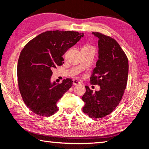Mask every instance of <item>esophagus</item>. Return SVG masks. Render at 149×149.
Instances as JSON below:
<instances>
[{
  "instance_id": "1",
  "label": "esophagus",
  "mask_w": 149,
  "mask_h": 149,
  "mask_svg": "<svg viewBox=\"0 0 149 149\" xmlns=\"http://www.w3.org/2000/svg\"><path fill=\"white\" fill-rule=\"evenodd\" d=\"M80 84V82L77 79H73V84L74 85H78Z\"/></svg>"
}]
</instances>
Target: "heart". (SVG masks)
Wrapping results in <instances>:
<instances>
[{
    "mask_svg": "<svg viewBox=\"0 0 149 149\" xmlns=\"http://www.w3.org/2000/svg\"><path fill=\"white\" fill-rule=\"evenodd\" d=\"M90 47V46H89V45H86L83 46V48H84V47Z\"/></svg>",
    "mask_w": 149,
    "mask_h": 149,
    "instance_id": "obj_1",
    "label": "heart"
}]
</instances>
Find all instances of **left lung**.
I'll return each mask as SVG.
<instances>
[{
    "label": "left lung",
    "instance_id": "obj_1",
    "mask_svg": "<svg viewBox=\"0 0 149 149\" xmlns=\"http://www.w3.org/2000/svg\"><path fill=\"white\" fill-rule=\"evenodd\" d=\"M92 34L99 39V59L90 79L91 83L99 85L100 90L93 92L85 86L83 111L90 118H100L113 112L121 100L127 86L129 63L115 40L100 33Z\"/></svg>",
    "mask_w": 149,
    "mask_h": 149
}]
</instances>
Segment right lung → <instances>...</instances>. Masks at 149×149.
Listing matches in <instances>:
<instances>
[{
  "mask_svg": "<svg viewBox=\"0 0 149 149\" xmlns=\"http://www.w3.org/2000/svg\"><path fill=\"white\" fill-rule=\"evenodd\" d=\"M83 33L49 31L28 42L21 51L17 66L19 90L31 111L50 116L58 111L57 102L72 86L71 79L52 83V70L64 63L63 56L75 45Z\"/></svg>",
  "mask_w": 149,
  "mask_h": 149,
  "instance_id": "right-lung-1",
  "label": "right lung"
}]
</instances>
